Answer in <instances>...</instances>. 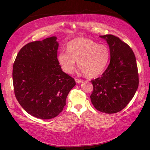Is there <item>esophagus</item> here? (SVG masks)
<instances>
[{
	"label": "esophagus",
	"mask_w": 150,
	"mask_h": 150,
	"mask_svg": "<svg viewBox=\"0 0 150 150\" xmlns=\"http://www.w3.org/2000/svg\"><path fill=\"white\" fill-rule=\"evenodd\" d=\"M75 82L77 83H80L83 81L81 79H77V78H75Z\"/></svg>",
	"instance_id": "esophagus-1"
}]
</instances>
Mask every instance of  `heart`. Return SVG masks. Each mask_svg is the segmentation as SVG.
<instances>
[{"mask_svg": "<svg viewBox=\"0 0 150 150\" xmlns=\"http://www.w3.org/2000/svg\"><path fill=\"white\" fill-rule=\"evenodd\" d=\"M67 52H61L57 61L63 71L71 74L74 71L75 63L77 62L81 71L87 77L95 78L102 73L110 59V52L105 44L97 42L87 38H77L66 46Z\"/></svg>", "mask_w": 150, "mask_h": 150, "instance_id": "obj_1", "label": "heart"}]
</instances>
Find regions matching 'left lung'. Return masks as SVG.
<instances>
[{
    "label": "left lung",
    "mask_w": 150,
    "mask_h": 150,
    "mask_svg": "<svg viewBox=\"0 0 150 150\" xmlns=\"http://www.w3.org/2000/svg\"><path fill=\"white\" fill-rule=\"evenodd\" d=\"M110 48V62L101 77L91 81V100L96 110L114 114L122 110L132 99L139 84L136 57L132 50L118 37L100 35Z\"/></svg>",
    "instance_id": "left-lung-1"
}]
</instances>
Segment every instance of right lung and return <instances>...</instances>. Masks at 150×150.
<instances>
[{
  "mask_svg": "<svg viewBox=\"0 0 150 150\" xmlns=\"http://www.w3.org/2000/svg\"><path fill=\"white\" fill-rule=\"evenodd\" d=\"M56 40L53 36L25 45L13 65L17 100L30 115L43 120L54 118L63 110L66 98L76 84L58 63Z\"/></svg>",
  "mask_w": 150,
  "mask_h": 150,
  "instance_id": "1",
  "label": "right lung"
}]
</instances>
